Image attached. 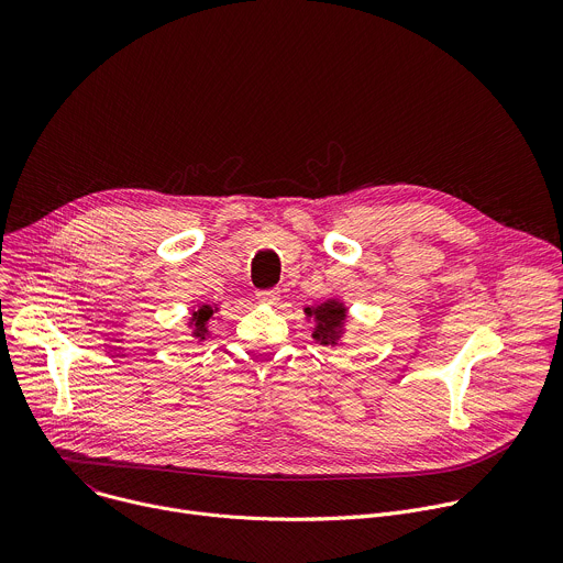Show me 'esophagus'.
<instances>
[{"mask_svg":"<svg viewBox=\"0 0 563 563\" xmlns=\"http://www.w3.org/2000/svg\"><path fill=\"white\" fill-rule=\"evenodd\" d=\"M257 301L264 306H275L279 301V290H260Z\"/></svg>","mask_w":563,"mask_h":563,"instance_id":"obj_1","label":"esophagus"}]
</instances>
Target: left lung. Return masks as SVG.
I'll use <instances>...</instances> for the list:
<instances>
[{
  "mask_svg": "<svg viewBox=\"0 0 563 563\" xmlns=\"http://www.w3.org/2000/svg\"><path fill=\"white\" fill-rule=\"evenodd\" d=\"M306 320L313 324V338L316 342L324 346H340L346 338V327H349V306L340 295H329L316 306H306L303 308Z\"/></svg>",
  "mask_w": 563,
  "mask_h": 563,
  "instance_id": "1",
  "label": "left lung"
}]
</instances>
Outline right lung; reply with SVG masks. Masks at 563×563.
<instances>
[{
  "instance_id": "right-lung-1",
  "label": "right lung",
  "mask_w": 563,
  "mask_h": 563,
  "mask_svg": "<svg viewBox=\"0 0 563 563\" xmlns=\"http://www.w3.org/2000/svg\"><path fill=\"white\" fill-rule=\"evenodd\" d=\"M219 303L214 301H208V303H197L192 306L190 310V318H187V331H190L192 340L203 344L206 340L212 338V331H210V322L214 320V316L219 313Z\"/></svg>"
}]
</instances>
